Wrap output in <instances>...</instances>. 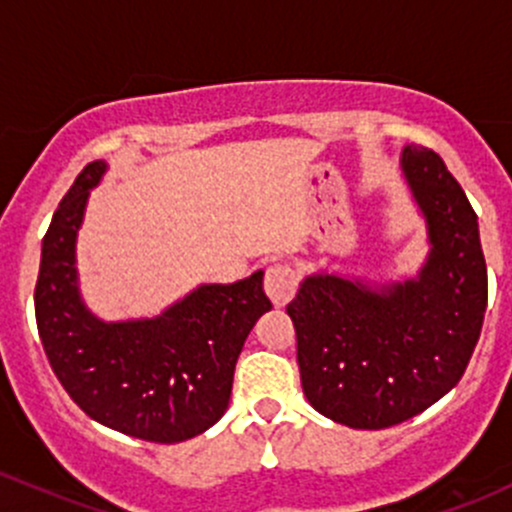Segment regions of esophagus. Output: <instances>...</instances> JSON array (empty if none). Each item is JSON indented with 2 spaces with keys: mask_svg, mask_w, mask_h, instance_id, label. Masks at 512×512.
Returning <instances> with one entry per match:
<instances>
[{
  "mask_svg": "<svg viewBox=\"0 0 512 512\" xmlns=\"http://www.w3.org/2000/svg\"><path fill=\"white\" fill-rule=\"evenodd\" d=\"M297 287H299V272L294 270L289 262H274L270 270H267L265 289L277 306H284L287 301H292Z\"/></svg>",
  "mask_w": 512,
  "mask_h": 512,
  "instance_id": "1",
  "label": "esophagus"
}]
</instances>
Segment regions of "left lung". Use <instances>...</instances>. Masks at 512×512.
<instances>
[{
  "label": "left lung",
  "instance_id": "left-lung-1",
  "mask_svg": "<svg viewBox=\"0 0 512 512\" xmlns=\"http://www.w3.org/2000/svg\"><path fill=\"white\" fill-rule=\"evenodd\" d=\"M429 252L414 277L368 282L314 272L287 304L297 363L316 412L353 429L417 417L464 375L481 336L488 274L478 218L437 152L400 154Z\"/></svg>",
  "mask_w": 512,
  "mask_h": 512
}]
</instances>
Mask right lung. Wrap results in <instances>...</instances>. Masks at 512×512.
<instances>
[{
  "mask_svg": "<svg viewBox=\"0 0 512 512\" xmlns=\"http://www.w3.org/2000/svg\"><path fill=\"white\" fill-rule=\"evenodd\" d=\"M105 161L78 174L41 245L36 326L53 373L90 419L157 444L213 427L230 402L247 333L272 309L265 272L233 284H201L152 319L102 321L78 287L75 242Z\"/></svg>",
  "mask_w": 512,
  "mask_h": 512,
  "instance_id": "1",
  "label": "right lung"
}]
</instances>
